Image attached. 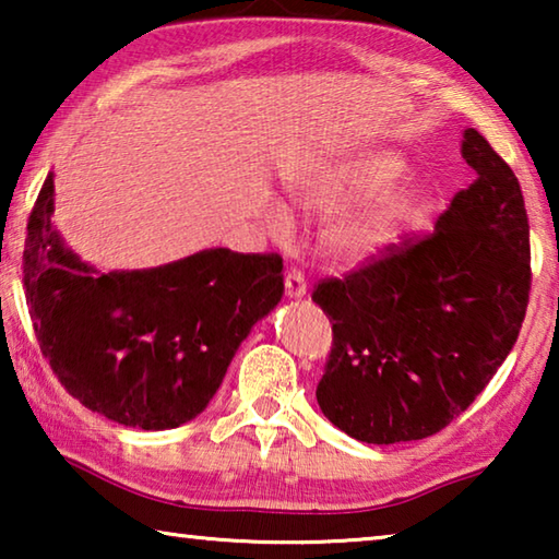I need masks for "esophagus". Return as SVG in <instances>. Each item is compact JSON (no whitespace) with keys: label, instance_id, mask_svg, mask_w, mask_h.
Instances as JSON below:
<instances>
[{"label":"esophagus","instance_id":"34e87169","mask_svg":"<svg viewBox=\"0 0 559 559\" xmlns=\"http://www.w3.org/2000/svg\"><path fill=\"white\" fill-rule=\"evenodd\" d=\"M286 296L288 298H302L306 296V290H308V283H306V276H302V271H298V269H290L288 273H286Z\"/></svg>","mask_w":559,"mask_h":559}]
</instances>
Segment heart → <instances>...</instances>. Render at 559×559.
<instances>
[{
  "label": "heart",
  "instance_id": "b5f03b06",
  "mask_svg": "<svg viewBox=\"0 0 559 559\" xmlns=\"http://www.w3.org/2000/svg\"><path fill=\"white\" fill-rule=\"evenodd\" d=\"M404 173V159L394 153H359L340 163L325 165L296 187V200L310 212L330 214L323 229L325 249L335 259L359 261L384 251L400 239L414 216V200L404 189H382ZM381 192L377 193L376 189ZM367 193L365 201L338 211L349 199ZM338 212L335 213L334 210ZM271 231L283 234L290 216L273 204L266 214Z\"/></svg>",
  "mask_w": 559,
  "mask_h": 559
}]
</instances>
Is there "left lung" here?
Segmentation results:
<instances>
[{
  "label": "left lung",
  "mask_w": 559,
  "mask_h": 559,
  "mask_svg": "<svg viewBox=\"0 0 559 559\" xmlns=\"http://www.w3.org/2000/svg\"><path fill=\"white\" fill-rule=\"evenodd\" d=\"M461 155L476 179L431 234L313 290L333 323L318 404L357 441H416L449 427L523 328L533 271L520 182L478 130L463 132Z\"/></svg>",
  "instance_id": "8db88e82"
}]
</instances>
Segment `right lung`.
<instances>
[{"label":"right lung","instance_id":"obj_1","mask_svg":"<svg viewBox=\"0 0 559 559\" xmlns=\"http://www.w3.org/2000/svg\"><path fill=\"white\" fill-rule=\"evenodd\" d=\"M51 214L49 173L26 224L24 288L66 392L132 429L194 419L251 328L278 306L283 259L206 249L167 266L100 273L66 249Z\"/></svg>","mask_w":559,"mask_h":559}]
</instances>
